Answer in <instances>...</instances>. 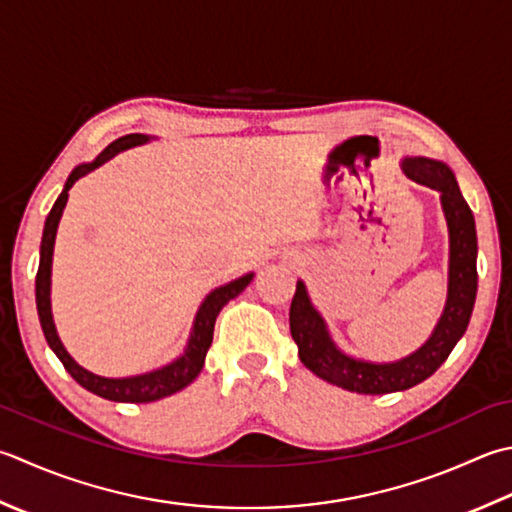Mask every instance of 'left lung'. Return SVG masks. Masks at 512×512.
I'll return each mask as SVG.
<instances>
[{"mask_svg": "<svg viewBox=\"0 0 512 512\" xmlns=\"http://www.w3.org/2000/svg\"><path fill=\"white\" fill-rule=\"evenodd\" d=\"M406 177L437 190L448 224V297L444 313L428 337V342L399 362L373 364L342 353L326 328L324 317L310 304L304 282L290 304V335L299 348L302 364L328 384L350 393L386 395L422 384L442 366L450 350L466 333L477 297V230L473 210L468 208L457 179L444 162L428 157H406L402 162Z\"/></svg>", "mask_w": 512, "mask_h": 512, "instance_id": "left-lung-1", "label": "left lung"}]
</instances>
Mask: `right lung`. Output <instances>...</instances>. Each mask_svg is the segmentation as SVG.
<instances>
[{
    "label": "right lung",
    "mask_w": 512,
    "mask_h": 512,
    "mask_svg": "<svg viewBox=\"0 0 512 512\" xmlns=\"http://www.w3.org/2000/svg\"><path fill=\"white\" fill-rule=\"evenodd\" d=\"M146 142H150V137L139 135V133L119 137L97 155L95 162L77 166L73 173L68 175L62 195L57 197V202L53 204V208H50V213L46 217L42 248H39V268H37V277H35V302H37L39 324H42L48 346L53 348V353L59 357V362L64 364L68 375L73 377L79 386L90 390V393L110 399V402H126V404L157 402V399L173 395V393H177V390H182L190 382H193V379L202 373L206 353H208L210 344H213V330H215V319L219 315V310H222L230 302V299H235L239 293H242V290L250 282H253V277H255V273H248L244 277L235 279V282L215 288L197 310L195 324H193V330H190V339H188L184 355L177 357L175 362H170L164 368L153 370V373H144V375H135V377H119V379L99 377L95 373H90V370L79 366L75 359L66 353V348L62 342H59V335L55 330L53 313H50V266H53L55 235H57L59 219H62V213L66 208V202H68V190L73 188V184L79 177H84L90 173V170L102 166L104 162H108L110 157H115L117 153H122V150H126V148L142 146Z\"/></svg>",
    "instance_id": "obj_1"
}]
</instances>
